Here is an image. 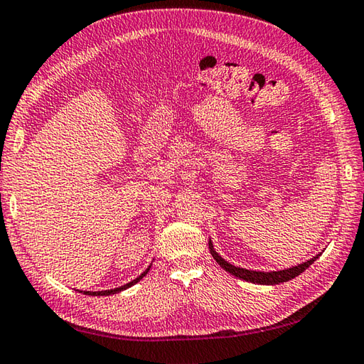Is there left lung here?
Instances as JSON below:
<instances>
[{"label": "left lung", "instance_id": "left-lung-1", "mask_svg": "<svg viewBox=\"0 0 364 364\" xmlns=\"http://www.w3.org/2000/svg\"><path fill=\"white\" fill-rule=\"evenodd\" d=\"M209 250H210V255L213 256L215 261L220 264L221 269H225L228 273H231L232 277H237V278H240V279L248 281V283L264 284V286L281 284V283H286V281H289V279H294L295 277H299L300 273L305 272L308 267L313 264L318 256H321V255H316L313 259H309V261L303 262V264H299V265H295V267H291V269H284V270H278V272H256V270L242 269V267H235L231 262L225 261V259L221 257L217 253V251H215L212 240H209Z\"/></svg>", "mask_w": 364, "mask_h": 364}]
</instances>
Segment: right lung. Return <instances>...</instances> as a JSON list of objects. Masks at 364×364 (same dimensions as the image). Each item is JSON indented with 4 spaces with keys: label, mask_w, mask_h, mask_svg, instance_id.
Wrapping results in <instances>:
<instances>
[{
    "label": "right lung",
    "mask_w": 364,
    "mask_h": 364,
    "mask_svg": "<svg viewBox=\"0 0 364 364\" xmlns=\"http://www.w3.org/2000/svg\"><path fill=\"white\" fill-rule=\"evenodd\" d=\"M152 265V264H151ZM151 265L147 267V269L141 273V275L138 277V278H135L133 281H130V283H127V284H124V286H121V287H116V289H108V291H97V292H91V291H80V292H83V294H86V295H94V296H100V295H113V294H119V292H122V291H125V289H129V287H132V286H135L139 279H143L146 275H147V272L151 270Z\"/></svg>",
    "instance_id": "1"
}]
</instances>
